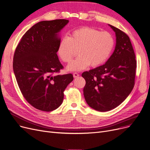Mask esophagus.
I'll return each mask as SVG.
<instances>
[{
	"label": "esophagus",
	"mask_w": 150,
	"mask_h": 150,
	"mask_svg": "<svg viewBox=\"0 0 150 150\" xmlns=\"http://www.w3.org/2000/svg\"><path fill=\"white\" fill-rule=\"evenodd\" d=\"M79 76V74H78L77 73H73V77L74 78H76V77H78Z\"/></svg>",
	"instance_id": "obj_1"
}]
</instances>
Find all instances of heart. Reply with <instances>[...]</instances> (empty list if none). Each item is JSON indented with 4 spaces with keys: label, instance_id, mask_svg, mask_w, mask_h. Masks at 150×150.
Wrapping results in <instances>:
<instances>
[{
    "label": "heart",
    "instance_id": "obj_1",
    "mask_svg": "<svg viewBox=\"0 0 150 150\" xmlns=\"http://www.w3.org/2000/svg\"><path fill=\"white\" fill-rule=\"evenodd\" d=\"M114 45V39L110 33L84 26L74 30L69 37L60 40L57 53L62 60L69 64L78 51L79 56L68 65V69L81 71L90 65L97 67L105 62Z\"/></svg>",
    "mask_w": 150,
    "mask_h": 150
}]
</instances>
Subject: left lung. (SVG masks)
Listing matches in <instances>:
<instances>
[{"instance_id":"left-lung-1","label":"left lung","mask_w":150,"mask_h":150,"mask_svg":"<svg viewBox=\"0 0 150 150\" xmlns=\"http://www.w3.org/2000/svg\"><path fill=\"white\" fill-rule=\"evenodd\" d=\"M116 36L112 54L104 65L85 71L83 88L85 100L95 110H111L125 100L135 83L136 60L128 35L110 25Z\"/></svg>"}]
</instances>
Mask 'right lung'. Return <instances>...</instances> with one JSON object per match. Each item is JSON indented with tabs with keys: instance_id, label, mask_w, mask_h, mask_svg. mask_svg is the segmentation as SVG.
<instances>
[{
	"instance_id": "obj_1",
	"label": "right lung",
	"mask_w": 150,
	"mask_h": 150,
	"mask_svg": "<svg viewBox=\"0 0 150 150\" xmlns=\"http://www.w3.org/2000/svg\"><path fill=\"white\" fill-rule=\"evenodd\" d=\"M68 23L66 19L37 23L25 33L14 52L13 67L20 90L40 111L59 107L65 89L73 81L72 74H58L64 68L57 55L58 33Z\"/></svg>"
}]
</instances>
